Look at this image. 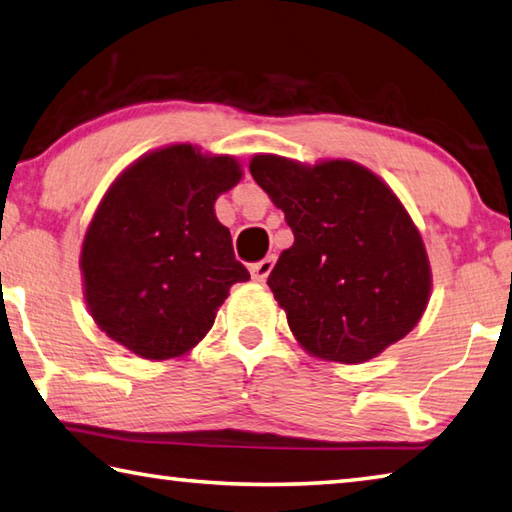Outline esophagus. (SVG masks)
I'll use <instances>...</instances> for the list:
<instances>
[{"instance_id":"34e87169","label":"esophagus","mask_w":512,"mask_h":512,"mask_svg":"<svg viewBox=\"0 0 512 512\" xmlns=\"http://www.w3.org/2000/svg\"><path fill=\"white\" fill-rule=\"evenodd\" d=\"M273 266H275V255H268V257L262 259V262H257V264L250 266V277H253L255 282H264L266 277L271 275Z\"/></svg>"}]
</instances>
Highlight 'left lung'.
Returning a JSON list of instances; mask_svg holds the SVG:
<instances>
[{"mask_svg":"<svg viewBox=\"0 0 512 512\" xmlns=\"http://www.w3.org/2000/svg\"><path fill=\"white\" fill-rule=\"evenodd\" d=\"M250 174L293 230L268 286L306 353L360 365L410 333L432 293L421 232L394 190L349 159L255 154Z\"/></svg>","mask_w":512,"mask_h":512,"instance_id":"1","label":"left lung"}]
</instances>
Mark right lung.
<instances>
[{
  "mask_svg": "<svg viewBox=\"0 0 512 512\" xmlns=\"http://www.w3.org/2000/svg\"><path fill=\"white\" fill-rule=\"evenodd\" d=\"M235 156L174 143L143 154L109 185L80 250L82 291L102 333L145 360L190 353L235 282L215 201L241 181Z\"/></svg>",
  "mask_w": 512,
  "mask_h": 512,
  "instance_id": "right-lung-1",
  "label": "right lung"
}]
</instances>
